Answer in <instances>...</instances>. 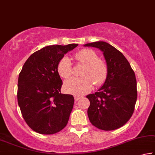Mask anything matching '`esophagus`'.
<instances>
[{
	"mask_svg": "<svg viewBox=\"0 0 155 155\" xmlns=\"http://www.w3.org/2000/svg\"><path fill=\"white\" fill-rule=\"evenodd\" d=\"M74 98H75V101H78L81 98V97L80 96H74Z\"/></svg>",
	"mask_w": 155,
	"mask_h": 155,
	"instance_id": "esophagus-1",
	"label": "esophagus"
}]
</instances>
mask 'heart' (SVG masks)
<instances>
[{"label": "heart", "instance_id": "1", "mask_svg": "<svg viewBox=\"0 0 155 155\" xmlns=\"http://www.w3.org/2000/svg\"><path fill=\"white\" fill-rule=\"evenodd\" d=\"M74 57L78 62L84 65L80 75L83 78L66 80L64 84V89L68 94L82 96L93 89V82L96 85H101L104 82L107 75V66L103 61L100 60L97 53L91 49L81 50ZM58 71L64 79H68L72 75V66L68 57L64 56L59 60Z\"/></svg>", "mask_w": 155, "mask_h": 155}]
</instances>
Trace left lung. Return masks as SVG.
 <instances>
[{
    "label": "left lung",
    "mask_w": 155,
    "mask_h": 155,
    "mask_svg": "<svg viewBox=\"0 0 155 155\" xmlns=\"http://www.w3.org/2000/svg\"><path fill=\"white\" fill-rule=\"evenodd\" d=\"M103 52L107 75L102 87L87 97L90 101L87 114L90 122L100 130L111 131L124 125L134 111L137 99V80L125 56L104 41L85 44Z\"/></svg>",
    "instance_id": "left-lung-1"
}]
</instances>
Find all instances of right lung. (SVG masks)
<instances>
[{
	"label": "right lung",
	"mask_w": 155,
	"mask_h": 155,
	"mask_svg": "<svg viewBox=\"0 0 155 155\" xmlns=\"http://www.w3.org/2000/svg\"><path fill=\"white\" fill-rule=\"evenodd\" d=\"M78 44L53 45L31 54L18 75L17 100L28 125L41 134H53L67 125L74 104L72 95L61 94L58 65Z\"/></svg>",
	"instance_id": "1"
}]
</instances>
